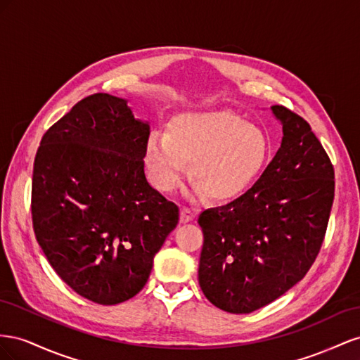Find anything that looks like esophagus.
I'll list each match as a JSON object with an SVG mask.
<instances>
[{"label":"esophagus","instance_id":"34e87169","mask_svg":"<svg viewBox=\"0 0 360 360\" xmlns=\"http://www.w3.org/2000/svg\"><path fill=\"white\" fill-rule=\"evenodd\" d=\"M194 217H196V211L191 208H187V207L181 208V221L182 223H188V221L194 220Z\"/></svg>","mask_w":360,"mask_h":360}]
</instances>
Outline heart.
I'll use <instances>...</instances> for the list:
<instances>
[{"mask_svg":"<svg viewBox=\"0 0 360 360\" xmlns=\"http://www.w3.org/2000/svg\"><path fill=\"white\" fill-rule=\"evenodd\" d=\"M270 153L262 128L228 111L186 112L173 117L169 136L150 132L145 162L153 186L172 191L191 162L193 178L211 198L241 196L258 178Z\"/></svg>","mask_w":360,"mask_h":360,"instance_id":"heart-1","label":"heart"}]
</instances>
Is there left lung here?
<instances>
[{
    "label": "left lung",
    "instance_id": "1",
    "mask_svg": "<svg viewBox=\"0 0 360 360\" xmlns=\"http://www.w3.org/2000/svg\"><path fill=\"white\" fill-rule=\"evenodd\" d=\"M279 150L233 202L203 211L199 285L221 311L250 314L279 299L309 271L335 198V170L303 117L273 105Z\"/></svg>",
    "mask_w": 360,
    "mask_h": 360
}]
</instances>
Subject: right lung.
<instances>
[{
	"label": "right lung",
	"instance_id": "right-lung-1",
	"mask_svg": "<svg viewBox=\"0 0 360 360\" xmlns=\"http://www.w3.org/2000/svg\"><path fill=\"white\" fill-rule=\"evenodd\" d=\"M149 134L125 99L95 94L45 132L36 153V240L61 281L98 304L143 290L179 221V208L145 176Z\"/></svg>",
	"mask_w": 360,
	"mask_h": 360
}]
</instances>
